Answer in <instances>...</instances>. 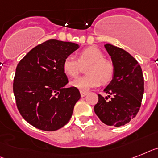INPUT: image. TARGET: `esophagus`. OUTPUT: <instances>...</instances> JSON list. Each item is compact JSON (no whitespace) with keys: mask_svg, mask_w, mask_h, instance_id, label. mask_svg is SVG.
<instances>
[{"mask_svg":"<svg viewBox=\"0 0 158 158\" xmlns=\"http://www.w3.org/2000/svg\"><path fill=\"white\" fill-rule=\"evenodd\" d=\"M80 93L81 97H85V96L87 94V92H85V91H80Z\"/></svg>","mask_w":158,"mask_h":158,"instance_id":"1","label":"esophagus"}]
</instances>
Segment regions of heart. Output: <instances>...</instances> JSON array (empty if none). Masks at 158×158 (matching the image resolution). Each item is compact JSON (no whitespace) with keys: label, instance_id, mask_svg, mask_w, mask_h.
I'll return each mask as SVG.
<instances>
[{"label":"heart","instance_id":"heart-1","mask_svg":"<svg viewBox=\"0 0 158 158\" xmlns=\"http://www.w3.org/2000/svg\"><path fill=\"white\" fill-rule=\"evenodd\" d=\"M90 64L87 69L89 75L81 77L72 81L71 85L80 89L87 91L94 87L99 86L101 82L110 81L114 73V67L112 62L104 59L103 53L96 47H89L79 53V58L73 56H68L63 61V71L70 77H76L81 70V64Z\"/></svg>","mask_w":158,"mask_h":158}]
</instances>
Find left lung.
Segmentation results:
<instances>
[{
	"instance_id": "1",
	"label": "left lung",
	"mask_w": 158,
	"mask_h": 158,
	"mask_svg": "<svg viewBox=\"0 0 158 158\" xmlns=\"http://www.w3.org/2000/svg\"><path fill=\"white\" fill-rule=\"evenodd\" d=\"M104 47L111 58L114 73L103 90L108 94L107 97L98 94L94 112L102 123L118 127L129 123L140 110L144 77L139 63L128 52L110 44Z\"/></svg>"
}]
</instances>
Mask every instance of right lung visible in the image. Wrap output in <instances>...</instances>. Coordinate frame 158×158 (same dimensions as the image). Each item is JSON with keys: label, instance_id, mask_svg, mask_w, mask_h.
I'll return each instance as SVG.
<instances>
[{"label": "right lung", "instance_id": "add662e5", "mask_svg": "<svg viewBox=\"0 0 158 158\" xmlns=\"http://www.w3.org/2000/svg\"><path fill=\"white\" fill-rule=\"evenodd\" d=\"M79 48L71 42L50 40L34 48L18 63L14 94L21 115L44 131L64 127L71 118L81 94L75 87L66 88L64 58Z\"/></svg>", "mask_w": 158, "mask_h": 158}]
</instances>
